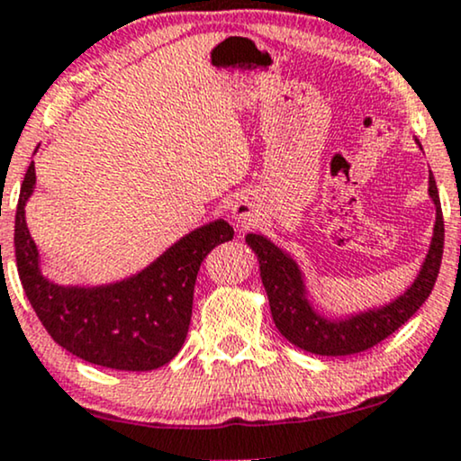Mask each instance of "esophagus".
I'll list each match as a JSON object with an SVG mask.
<instances>
[{
    "label": "esophagus",
    "instance_id": "obj_1",
    "mask_svg": "<svg viewBox=\"0 0 461 461\" xmlns=\"http://www.w3.org/2000/svg\"><path fill=\"white\" fill-rule=\"evenodd\" d=\"M230 212L231 217H234V221H238V223H250V221H255V217H258V203L253 202V197L249 195H238L234 202H231L230 206Z\"/></svg>",
    "mask_w": 461,
    "mask_h": 461
}]
</instances>
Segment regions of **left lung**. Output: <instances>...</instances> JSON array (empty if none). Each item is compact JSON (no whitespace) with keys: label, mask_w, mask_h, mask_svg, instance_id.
<instances>
[{"label":"left lung","mask_w":461,"mask_h":461,"mask_svg":"<svg viewBox=\"0 0 461 461\" xmlns=\"http://www.w3.org/2000/svg\"><path fill=\"white\" fill-rule=\"evenodd\" d=\"M417 147L421 142L415 138ZM423 150V149H421ZM428 194L436 208L432 240L421 261L415 281L385 304L364 311L340 314H323L308 295L306 274L287 250L274 244L264 234H247L244 240L259 261V276L270 302V312L278 331L294 347L314 355H353L378 345L402 328L415 314L428 295L432 294L440 270L442 244H445V221H442L440 197L436 180L429 172Z\"/></svg>","instance_id":"left-lung-1"}]
</instances>
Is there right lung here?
Segmentation results:
<instances>
[{"label":"right lung","mask_w":461,"mask_h":461,"mask_svg":"<svg viewBox=\"0 0 461 461\" xmlns=\"http://www.w3.org/2000/svg\"><path fill=\"white\" fill-rule=\"evenodd\" d=\"M33 191L32 161L16 206L14 255L23 289L52 340L89 364L125 372L155 370L176 357L189 331L197 270L217 244L234 238V227L223 219L195 227L121 281L59 285L44 276L29 234L25 206Z\"/></svg>","instance_id":"add662e5"}]
</instances>
